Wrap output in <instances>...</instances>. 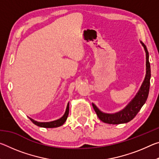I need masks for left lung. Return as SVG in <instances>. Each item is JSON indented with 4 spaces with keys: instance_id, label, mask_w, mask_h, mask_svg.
I'll return each instance as SVG.
<instances>
[{
    "instance_id": "obj_1",
    "label": "left lung",
    "mask_w": 159,
    "mask_h": 159,
    "mask_svg": "<svg viewBox=\"0 0 159 159\" xmlns=\"http://www.w3.org/2000/svg\"><path fill=\"white\" fill-rule=\"evenodd\" d=\"M142 45L146 52V66H147V74L143 83L141 86L139 92L137 94L134 98L132 100L128 105L124 109L114 114H105L102 112L95 104H93V107L98 115V118L104 123H109V124H120L130 121L135 117L141 109L142 107L146 102L149 92L150 86V78H151V68L150 63L149 61V52L147 48L144 43Z\"/></svg>"
}]
</instances>
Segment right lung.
Returning a JSON list of instances; mask_svg holds the SVG:
<instances>
[{
	"instance_id": "add662e5",
	"label": "right lung",
	"mask_w": 159,
	"mask_h": 159,
	"mask_svg": "<svg viewBox=\"0 0 159 159\" xmlns=\"http://www.w3.org/2000/svg\"><path fill=\"white\" fill-rule=\"evenodd\" d=\"M69 103L67 104V107H66V111H65V114L60 119H58L57 120H54V121H51V122H47V123H41V122H38L36 121V120H34L32 119V118H29V119H30L33 123H34L35 125H36L38 126H39V127H43V128H57V127H60V126L62 125L64 123H65L67 117H68V115H69Z\"/></svg>"
}]
</instances>
